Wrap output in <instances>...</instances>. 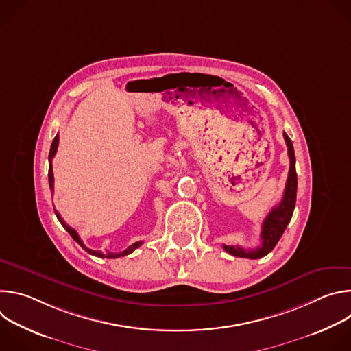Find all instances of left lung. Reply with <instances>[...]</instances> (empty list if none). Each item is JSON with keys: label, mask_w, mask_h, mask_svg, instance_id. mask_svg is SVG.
Segmentation results:
<instances>
[{"label": "left lung", "mask_w": 351, "mask_h": 351, "mask_svg": "<svg viewBox=\"0 0 351 351\" xmlns=\"http://www.w3.org/2000/svg\"><path fill=\"white\" fill-rule=\"evenodd\" d=\"M286 145H287V156L290 160V168H289V175H287V182L286 187L283 191V197L280 199V203L275 206L267 218L263 222V229H261V245L257 248H250L244 250L239 245H225L223 250L226 253L240 257V258H250V260H257L261 258L267 254H269L279 239L282 237L287 223L291 219L294 206H295V195H297V173H295V157H294V149L291 140L286 133H283Z\"/></svg>", "instance_id": "left-lung-1"}]
</instances>
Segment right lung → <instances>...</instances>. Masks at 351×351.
Listing matches in <instances>:
<instances>
[{"label": "right lung", "mask_w": 351, "mask_h": 351, "mask_svg": "<svg viewBox=\"0 0 351 351\" xmlns=\"http://www.w3.org/2000/svg\"><path fill=\"white\" fill-rule=\"evenodd\" d=\"M58 141H60V136L57 134V136L54 137V140H53V144H51V148H49V154H48V162H49V168H48V183H49V189H51V191L54 190V173H53V164H51V162H53V158H54V156H56V153H57ZM56 215H57L58 221L61 222V225H62V226L68 230V233L73 237L75 241H77V243L86 250V252H87L88 254L97 256V257H99V258H119V257H123V256H128V254L133 253L137 247H140V245L143 244V241H136V243H133L132 245H129L126 250H123V252H121V253H110V252L101 253V252H95V250H90V248H87V247L83 244V241L80 240L77 232H76L73 228H71L69 225H66V222L62 219V217L60 215L58 211H56Z\"/></svg>", "instance_id": "obj_1"}]
</instances>
